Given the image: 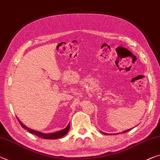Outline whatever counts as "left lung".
Here are the masks:
<instances>
[{
  "mask_svg": "<svg viewBox=\"0 0 160 160\" xmlns=\"http://www.w3.org/2000/svg\"><path fill=\"white\" fill-rule=\"evenodd\" d=\"M132 129H128V130H126V131H124L123 132H124V133H125V132H127L128 131H130V130H131Z\"/></svg>",
  "mask_w": 160,
  "mask_h": 160,
  "instance_id": "obj_1",
  "label": "left lung"
}]
</instances>
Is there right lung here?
Segmentation results:
<instances>
[{"mask_svg":"<svg viewBox=\"0 0 160 160\" xmlns=\"http://www.w3.org/2000/svg\"><path fill=\"white\" fill-rule=\"evenodd\" d=\"M18 120L19 123H20L21 126L23 127V128L26 129L27 131H28L30 133L35 134L36 136L41 137V138H43V139H56L61 138V137H62L63 136H64L65 134L68 133V130H69V128H70V124H68V126L66 127L65 129L61 130V131L54 132V133H51V134H43V133H41V132H37V131H35V130H33V129L28 128V127H26L23 124H22L21 122L18 119Z\"/></svg>","mask_w":160,"mask_h":160,"instance_id":"1","label":"right lung"}]
</instances>
